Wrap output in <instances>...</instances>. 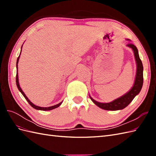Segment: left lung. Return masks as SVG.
<instances>
[{
	"label": "left lung",
	"mask_w": 156,
	"mask_h": 156,
	"mask_svg": "<svg viewBox=\"0 0 156 156\" xmlns=\"http://www.w3.org/2000/svg\"><path fill=\"white\" fill-rule=\"evenodd\" d=\"M127 40H129L127 39ZM127 47L131 48L133 51L135 61L136 63V72L135 82L133 86L132 87L130 90L125 94L124 95L122 96L121 97L116 99L114 101H112L109 103H101L98 102L90 96V98L94 102V103L101 108H103L104 110L107 111H117V110H122L126 107L129 103L133 100L134 98L139 94L141 88L143 87V66L142 61L139 58V52L137 48H136L133 44L129 43L127 45Z\"/></svg>",
	"instance_id": "1"
}]
</instances>
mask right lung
Listing matches in <instances>:
<instances>
[{
  "label": "right lung",
  "mask_w": 156,
  "mask_h": 156,
  "mask_svg": "<svg viewBox=\"0 0 156 156\" xmlns=\"http://www.w3.org/2000/svg\"><path fill=\"white\" fill-rule=\"evenodd\" d=\"M22 47L23 45L21 46V49H22ZM21 54V53H20ZM20 56H19V57L17 58V63H16V68H17V74H16V84H17V87L19 89V90H20L21 92V93L23 94V96L25 97V98L27 100V101L29 102V104L30 105L31 107H32L34 108H35V109H37V110H40V111H50V110H52V109H54V108H57L61 104H62V101H61L60 103H59L57 105H53V106H51V107H39V106H37V105H35L34 103H32L29 100V98H28L27 97V96L25 94V93L23 92V91L22 90V89L21 88L20 86V83H19V79H18V73H17V64H18V62H19V59H20Z\"/></svg>",
  "instance_id": "right-lung-1"
}]
</instances>
